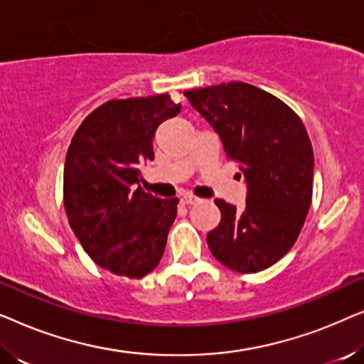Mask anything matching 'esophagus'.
I'll use <instances>...</instances> for the list:
<instances>
[{"instance_id": "1", "label": "esophagus", "mask_w": 364, "mask_h": 364, "mask_svg": "<svg viewBox=\"0 0 364 364\" xmlns=\"http://www.w3.org/2000/svg\"><path fill=\"white\" fill-rule=\"evenodd\" d=\"M200 202V198L192 196V193H183V196L181 197V203L182 205H193V203Z\"/></svg>"}]
</instances>
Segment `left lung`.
<instances>
[{
    "instance_id": "1",
    "label": "left lung",
    "mask_w": 364,
    "mask_h": 364,
    "mask_svg": "<svg viewBox=\"0 0 364 364\" xmlns=\"http://www.w3.org/2000/svg\"><path fill=\"white\" fill-rule=\"evenodd\" d=\"M238 162L247 205L217 198L222 220L207 243L222 265L257 273L285 257L305 223L313 193V149L301 119L280 99L247 82L186 91Z\"/></svg>"
}]
</instances>
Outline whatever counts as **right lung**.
<instances>
[{
    "label": "right lung",
    "instance_id": "1",
    "mask_svg": "<svg viewBox=\"0 0 364 364\" xmlns=\"http://www.w3.org/2000/svg\"><path fill=\"white\" fill-rule=\"evenodd\" d=\"M181 112L168 94L112 99L84 119L64 164V208L84 252L104 270L142 278L159 265L177 215V198L141 186L152 139Z\"/></svg>",
    "mask_w": 364,
    "mask_h": 364
}]
</instances>
